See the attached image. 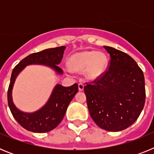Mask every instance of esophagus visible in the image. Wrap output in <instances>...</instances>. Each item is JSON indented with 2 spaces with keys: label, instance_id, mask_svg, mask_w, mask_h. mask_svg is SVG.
I'll return each mask as SVG.
<instances>
[{
  "label": "esophagus",
  "instance_id": "1",
  "mask_svg": "<svg viewBox=\"0 0 154 154\" xmlns=\"http://www.w3.org/2000/svg\"><path fill=\"white\" fill-rule=\"evenodd\" d=\"M84 89V85L82 83H79V90L82 91Z\"/></svg>",
  "mask_w": 154,
  "mask_h": 154
}]
</instances>
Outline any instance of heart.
<instances>
[{
    "instance_id": "heart-1",
    "label": "heart",
    "mask_w": 154,
    "mask_h": 154,
    "mask_svg": "<svg viewBox=\"0 0 154 154\" xmlns=\"http://www.w3.org/2000/svg\"><path fill=\"white\" fill-rule=\"evenodd\" d=\"M68 66L75 72L85 70V75L88 79L96 80L101 78L106 72L108 58L102 51H82L75 53L69 58Z\"/></svg>"
}]
</instances>
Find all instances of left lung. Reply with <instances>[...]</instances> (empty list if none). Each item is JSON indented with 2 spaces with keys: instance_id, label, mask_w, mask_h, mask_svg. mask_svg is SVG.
<instances>
[{
  "instance_id": "1",
  "label": "left lung",
  "mask_w": 154,
  "mask_h": 154,
  "mask_svg": "<svg viewBox=\"0 0 154 154\" xmlns=\"http://www.w3.org/2000/svg\"><path fill=\"white\" fill-rule=\"evenodd\" d=\"M104 48L110 55L108 70L86 83L84 92L97 126L118 132L131 126L140 115L146 99L145 81L143 71L130 55L109 46Z\"/></svg>"
}]
</instances>
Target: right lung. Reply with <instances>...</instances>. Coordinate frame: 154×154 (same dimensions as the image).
<instances>
[{
	"instance_id": "1",
	"label": "right lung",
	"mask_w": 154,
	"mask_h": 154,
	"mask_svg": "<svg viewBox=\"0 0 154 154\" xmlns=\"http://www.w3.org/2000/svg\"><path fill=\"white\" fill-rule=\"evenodd\" d=\"M65 46L48 48L39 52L31 54L19 62L13 69L10 85L8 90V102L14 118L23 128L33 133H47L54 130L62 122L68 106L78 92V85L64 87L57 84L49 99L40 109L34 112H24L14 106L12 100V89L17 75L28 65H44L51 68L57 74L62 75L63 71L58 64L63 58Z\"/></svg>"
}]
</instances>
